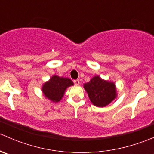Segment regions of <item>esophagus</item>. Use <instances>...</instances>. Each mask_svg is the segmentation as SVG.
<instances>
[{
	"label": "esophagus",
	"mask_w": 154,
	"mask_h": 154,
	"mask_svg": "<svg viewBox=\"0 0 154 154\" xmlns=\"http://www.w3.org/2000/svg\"><path fill=\"white\" fill-rule=\"evenodd\" d=\"M74 83L76 85V86H79L80 85V80H74Z\"/></svg>",
	"instance_id": "obj_1"
}]
</instances>
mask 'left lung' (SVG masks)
Instances as JSON below:
<instances>
[{
	"mask_svg": "<svg viewBox=\"0 0 154 154\" xmlns=\"http://www.w3.org/2000/svg\"><path fill=\"white\" fill-rule=\"evenodd\" d=\"M84 88L91 103L98 107L106 106L117 95L115 83L102 80L99 76H95L88 83H85Z\"/></svg>",
	"mask_w": 154,
	"mask_h": 154,
	"instance_id": "8db88e82",
	"label": "left lung"
}]
</instances>
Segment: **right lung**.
Returning <instances> with one entry per match:
<instances>
[{
    "label": "right lung",
    "mask_w": 154,
    "mask_h": 154,
    "mask_svg": "<svg viewBox=\"0 0 154 154\" xmlns=\"http://www.w3.org/2000/svg\"><path fill=\"white\" fill-rule=\"evenodd\" d=\"M73 85L74 83L71 79L54 75L49 81L44 83L42 90L47 98L56 103L63 98L66 88Z\"/></svg>",
    "instance_id": "right-lung-1"
}]
</instances>
